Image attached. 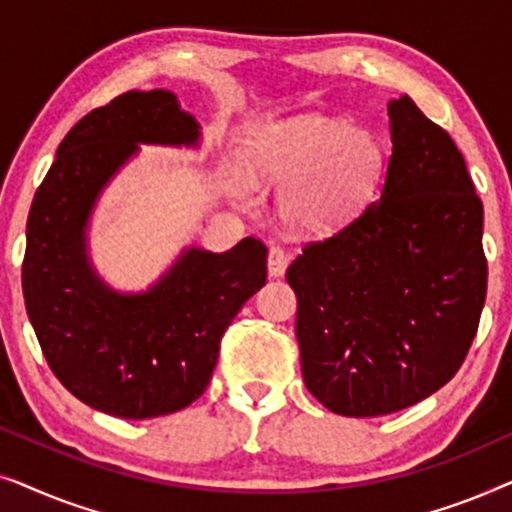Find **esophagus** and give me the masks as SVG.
Segmentation results:
<instances>
[{"mask_svg":"<svg viewBox=\"0 0 512 512\" xmlns=\"http://www.w3.org/2000/svg\"><path fill=\"white\" fill-rule=\"evenodd\" d=\"M286 265H289V258H286L284 249L279 247V244H272L270 251H268V272L270 277H282Z\"/></svg>","mask_w":512,"mask_h":512,"instance_id":"obj_1","label":"esophagus"}]
</instances>
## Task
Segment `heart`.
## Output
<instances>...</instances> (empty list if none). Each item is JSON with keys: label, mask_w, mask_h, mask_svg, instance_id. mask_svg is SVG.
Returning a JSON list of instances; mask_svg holds the SVG:
<instances>
[{"label": "heart", "mask_w": 512, "mask_h": 512, "mask_svg": "<svg viewBox=\"0 0 512 512\" xmlns=\"http://www.w3.org/2000/svg\"><path fill=\"white\" fill-rule=\"evenodd\" d=\"M244 165L286 181L279 214L296 233H326L363 212L380 191L387 151L373 132L307 116L272 123L249 139Z\"/></svg>", "instance_id": "1"}]
</instances>
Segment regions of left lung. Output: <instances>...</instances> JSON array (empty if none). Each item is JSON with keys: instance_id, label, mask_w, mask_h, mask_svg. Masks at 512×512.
<instances>
[{"instance_id": "1", "label": "left lung", "mask_w": 512, "mask_h": 512, "mask_svg": "<svg viewBox=\"0 0 512 512\" xmlns=\"http://www.w3.org/2000/svg\"><path fill=\"white\" fill-rule=\"evenodd\" d=\"M387 114L377 200L286 270L305 387L345 417L389 415L450 382L487 293L482 202L464 156L408 95Z\"/></svg>"}]
</instances>
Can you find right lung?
Segmentation results:
<instances>
[{
  "instance_id": "add662e5",
  "label": "right lung",
  "mask_w": 512,
  "mask_h": 512,
  "mask_svg": "<svg viewBox=\"0 0 512 512\" xmlns=\"http://www.w3.org/2000/svg\"><path fill=\"white\" fill-rule=\"evenodd\" d=\"M139 144L200 146L177 95L130 90L62 139L27 216L23 296L48 366L90 408L123 419L177 412L212 380L221 335L268 277V249L244 237L214 254L181 249L146 291H116L90 261L88 226Z\"/></svg>"
}]
</instances>
